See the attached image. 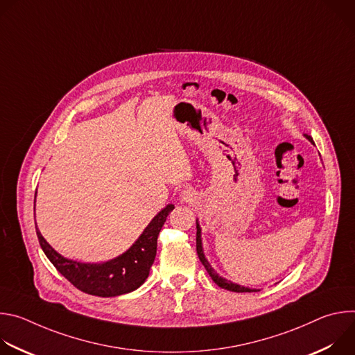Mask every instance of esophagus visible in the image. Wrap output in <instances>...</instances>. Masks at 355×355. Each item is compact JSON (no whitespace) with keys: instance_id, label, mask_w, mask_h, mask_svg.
Here are the masks:
<instances>
[{"instance_id":"1","label":"esophagus","mask_w":355,"mask_h":355,"mask_svg":"<svg viewBox=\"0 0 355 355\" xmlns=\"http://www.w3.org/2000/svg\"><path fill=\"white\" fill-rule=\"evenodd\" d=\"M196 192L192 189V188H187V189H184L182 192H181V199L184 200V202H189V204H192V202H195L196 200Z\"/></svg>"}]
</instances>
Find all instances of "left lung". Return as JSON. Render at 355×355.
<instances>
[{
  "mask_svg": "<svg viewBox=\"0 0 355 355\" xmlns=\"http://www.w3.org/2000/svg\"><path fill=\"white\" fill-rule=\"evenodd\" d=\"M305 137H306L311 143H313V139H312L311 136L305 135ZM196 252H198V257H199L200 263L204 264V267L207 268V271H208V274L211 275V278L214 279V282H215L216 285H219L220 288L227 289V291H232V292H257V291H260V289L247 288V286H243V285L234 284V282H232V281H229V279H226V278L220 277V275H219V274L212 268L211 263H209V261L207 260V257H205L204 245H202V230H200V226H199L198 219H196Z\"/></svg>",
  "mask_w": 355,
  "mask_h": 355,
  "instance_id": "1",
  "label": "left lung"
}]
</instances>
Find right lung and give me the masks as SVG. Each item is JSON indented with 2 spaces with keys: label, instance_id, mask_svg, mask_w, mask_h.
<instances>
[{
  "label": "right lung",
  "instance_id": "right-lung-1",
  "mask_svg": "<svg viewBox=\"0 0 355 355\" xmlns=\"http://www.w3.org/2000/svg\"><path fill=\"white\" fill-rule=\"evenodd\" d=\"M173 209V204L163 208L125 252L105 263H81L66 259L44 240L37 226L36 234L46 257L76 288L95 296H119L137 289L148 277L156 259L159 233Z\"/></svg>",
  "mask_w": 355,
  "mask_h": 355
}]
</instances>
